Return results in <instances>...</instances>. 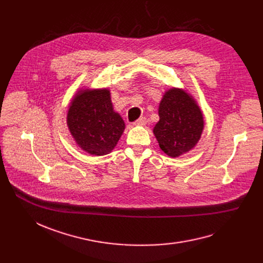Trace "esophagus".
I'll return each mask as SVG.
<instances>
[{
    "instance_id": "esophagus-1",
    "label": "esophagus",
    "mask_w": 263,
    "mask_h": 263,
    "mask_svg": "<svg viewBox=\"0 0 263 263\" xmlns=\"http://www.w3.org/2000/svg\"><path fill=\"white\" fill-rule=\"evenodd\" d=\"M135 126H145L146 124V118L145 117H142L140 119H137L135 122H134Z\"/></svg>"
}]
</instances>
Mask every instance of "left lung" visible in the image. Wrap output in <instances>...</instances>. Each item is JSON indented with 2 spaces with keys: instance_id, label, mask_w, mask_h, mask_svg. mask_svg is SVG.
I'll return each instance as SVG.
<instances>
[{
  "instance_id": "left-lung-1",
  "label": "left lung",
  "mask_w": 263,
  "mask_h": 263,
  "mask_svg": "<svg viewBox=\"0 0 263 263\" xmlns=\"http://www.w3.org/2000/svg\"><path fill=\"white\" fill-rule=\"evenodd\" d=\"M159 116L154 134L164 154L178 158L197 145L204 127L203 115L193 96L184 89L173 87L165 91Z\"/></svg>"
}]
</instances>
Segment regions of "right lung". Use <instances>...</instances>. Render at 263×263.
Returning a JSON list of instances; mask_svg holds the SVG:
<instances>
[{
	"label": "right lung",
	"instance_id": "obj_1",
	"mask_svg": "<svg viewBox=\"0 0 263 263\" xmlns=\"http://www.w3.org/2000/svg\"><path fill=\"white\" fill-rule=\"evenodd\" d=\"M67 126L76 144L92 156L109 154L126 128L108 88L79 89L68 108Z\"/></svg>",
	"mask_w": 263,
	"mask_h": 263
}]
</instances>
